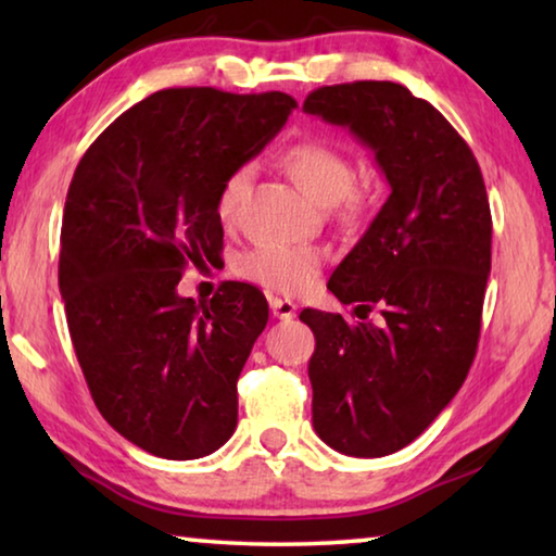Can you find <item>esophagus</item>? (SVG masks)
I'll return each instance as SVG.
<instances>
[{"mask_svg":"<svg viewBox=\"0 0 556 556\" xmlns=\"http://www.w3.org/2000/svg\"><path fill=\"white\" fill-rule=\"evenodd\" d=\"M269 308L271 316H277L285 321V318H294L296 316V304L289 299H279V296H269Z\"/></svg>","mask_w":556,"mask_h":556,"instance_id":"34e87169","label":"esophagus"}]
</instances>
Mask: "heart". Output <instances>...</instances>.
I'll list each match as a JSON object with an SVG mask.
<instances>
[{
    "instance_id": "heart-1",
    "label": "heart",
    "mask_w": 556,
    "mask_h": 556,
    "mask_svg": "<svg viewBox=\"0 0 556 556\" xmlns=\"http://www.w3.org/2000/svg\"><path fill=\"white\" fill-rule=\"evenodd\" d=\"M281 164L308 199L318 205H338L345 220L361 218L375 199V186L368 178H353L351 159L328 142L306 139L291 144ZM250 176V166H238L220 184L215 213L223 225H232ZM321 265V252L314 248H252L235 262V271L277 294L299 296L316 285Z\"/></svg>"
}]
</instances>
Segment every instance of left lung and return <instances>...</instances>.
Wrapping results in <instances>:
<instances>
[{
  "label": "left lung",
  "instance_id": "1",
  "mask_svg": "<svg viewBox=\"0 0 556 556\" xmlns=\"http://www.w3.org/2000/svg\"><path fill=\"white\" fill-rule=\"evenodd\" d=\"M308 115L368 144L392 188L328 279L361 321L304 308L314 429L345 456L412 444L460 390L481 338L493 218L481 166L427 100L390 80L324 86ZM381 312L372 325L367 314Z\"/></svg>",
  "mask_w": 556,
  "mask_h": 556
}]
</instances>
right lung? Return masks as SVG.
Masks as SVG:
<instances>
[{
    "mask_svg": "<svg viewBox=\"0 0 556 556\" xmlns=\"http://www.w3.org/2000/svg\"><path fill=\"white\" fill-rule=\"evenodd\" d=\"M294 108L285 92L159 90L122 112L73 174L59 262L71 341L108 425L159 458L208 456L238 425V378L267 299L223 281L195 304L176 287L188 265L220 257V184Z\"/></svg>",
    "mask_w": 556,
    "mask_h": 556,
    "instance_id": "obj_1",
    "label": "right lung"
}]
</instances>
